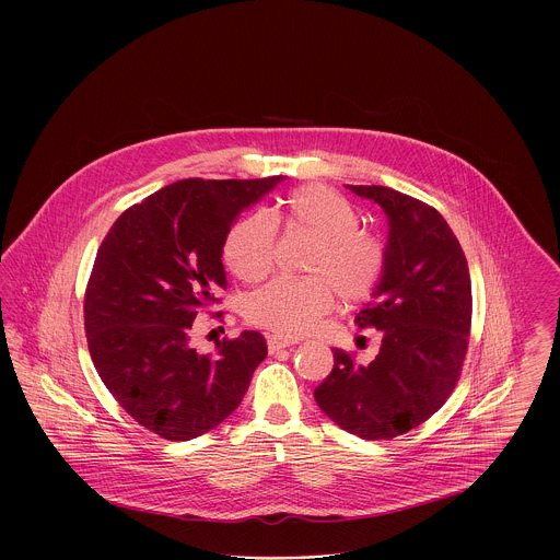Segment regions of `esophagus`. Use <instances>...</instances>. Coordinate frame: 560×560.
Segmentation results:
<instances>
[{
  "mask_svg": "<svg viewBox=\"0 0 560 560\" xmlns=\"http://www.w3.org/2000/svg\"><path fill=\"white\" fill-rule=\"evenodd\" d=\"M292 345H298V340L283 338V336H268V350H270V352L281 350V348L292 347Z\"/></svg>",
  "mask_w": 560,
  "mask_h": 560,
  "instance_id": "34e87169",
  "label": "esophagus"
}]
</instances>
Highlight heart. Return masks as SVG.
I'll use <instances>...</instances> for the list:
<instances>
[{
	"label": "heart",
	"mask_w": 560,
	"mask_h": 560,
	"mask_svg": "<svg viewBox=\"0 0 560 560\" xmlns=\"http://www.w3.org/2000/svg\"><path fill=\"white\" fill-rule=\"evenodd\" d=\"M288 231L315 241L306 279H277L245 300V319L279 336L295 338L315 329L340 295L357 304L372 295L386 268L382 241L361 229V213L334 188L304 185L292 190L279 213ZM277 226L265 213H247L231 229L224 258L247 283L272 268Z\"/></svg>",
	"instance_id": "b5f03b06"
}]
</instances>
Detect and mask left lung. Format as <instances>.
<instances>
[{"label": "left lung", "mask_w": 560, "mask_h": 560, "mask_svg": "<svg viewBox=\"0 0 560 560\" xmlns=\"http://www.w3.org/2000/svg\"><path fill=\"white\" fill-rule=\"evenodd\" d=\"M348 188L388 215L386 268L354 319L361 329H380L382 347L368 365L336 348L315 400L350 434L388 441L427 422L459 380L472 320L470 272L434 208L395 188Z\"/></svg>", "instance_id": "1"}]
</instances>
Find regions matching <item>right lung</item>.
I'll use <instances>...</instances> for the list:
<instances>
[{"label":"right lung","mask_w":560,"mask_h":560,"mask_svg":"<svg viewBox=\"0 0 560 560\" xmlns=\"http://www.w3.org/2000/svg\"><path fill=\"white\" fill-rule=\"evenodd\" d=\"M281 180H178L121 213L98 247L83 304L90 357L117 402L167 441L222 424L267 357L258 331L224 338L213 357L190 331L226 290L233 222Z\"/></svg>","instance_id":"add662e5"}]
</instances>
